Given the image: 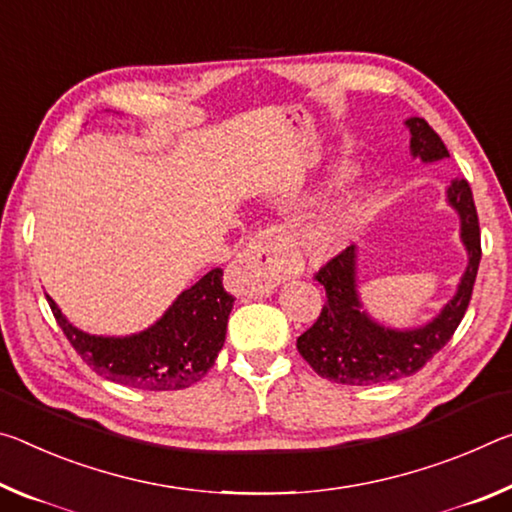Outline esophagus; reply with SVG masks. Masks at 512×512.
Listing matches in <instances>:
<instances>
[{
	"label": "esophagus",
	"mask_w": 512,
	"mask_h": 512,
	"mask_svg": "<svg viewBox=\"0 0 512 512\" xmlns=\"http://www.w3.org/2000/svg\"><path fill=\"white\" fill-rule=\"evenodd\" d=\"M290 270L286 236L281 229H265L251 238L247 249L229 265L226 288L236 297H267Z\"/></svg>",
	"instance_id": "esophagus-1"
}]
</instances>
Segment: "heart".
<instances>
[{
  "instance_id": "heart-1",
  "label": "heart",
  "mask_w": 512,
  "mask_h": 512,
  "mask_svg": "<svg viewBox=\"0 0 512 512\" xmlns=\"http://www.w3.org/2000/svg\"><path fill=\"white\" fill-rule=\"evenodd\" d=\"M351 174H354L351 165H335L326 183L335 186V183L347 181ZM283 197H292V192H283ZM367 208H370V192L365 188L347 190L324 201L301 220L295 238L297 247L304 251L308 261L315 263H326L340 256L363 226Z\"/></svg>"
}]
</instances>
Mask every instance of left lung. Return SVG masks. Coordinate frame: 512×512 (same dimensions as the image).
I'll return each mask as SVG.
<instances>
[{
  "instance_id": "8db88e82",
  "label": "left lung",
  "mask_w": 512,
  "mask_h": 512,
  "mask_svg": "<svg viewBox=\"0 0 512 512\" xmlns=\"http://www.w3.org/2000/svg\"><path fill=\"white\" fill-rule=\"evenodd\" d=\"M410 156L422 163L449 158L445 142L422 117H408ZM447 204L460 220V242L467 267L440 313L422 326L395 329L376 322L358 295V251L351 245L317 272L326 290V304L317 322L297 338L299 354L313 370L333 383L374 385L406 379L420 372L458 329L472 299L481 261V231L469 183L456 179L447 188Z\"/></svg>"
}]
</instances>
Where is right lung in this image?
Wrapping results in <instances>:
<instances>
[{"mask_svg":"<svg viewBox=\"0 0 512 512\" xmlns=\"http://www.w3.org/2000/svg\"><path fill=\"white\" fill-rule=\"evenodd\" d=\"M49 308L77 354L104 379L136 390H183L201 381L224 347L233 299L215 267L183 290L170 308L131 335H92L74 326L47 295Z\"/></svg>","mask_w":512,"mask_h":512,"instance_id":"1","label":"right lung"}]
</instances>
